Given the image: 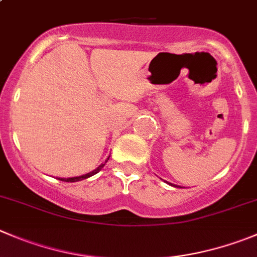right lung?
I'll return each instance as SVG.
<instances>
[{
  "label": "right lung",
  "instance_id": "obj_1",
  "mask_svg": "<svg viewBox=\"0 0 257 257\" xmlns=\"http://www.w3.org/2000/svg\"><path fill=\"white\" fill-rule=\"evenodd\" d=\"M108 159H109V156H108V158H107V160H108ZM107 160H106V163H107ZM103 167H104V164H101V165H99V167L97 168L96 170H93V172L88 173V174H85V175H80V177H74V178H59V180H63V182H69V183L79 182V180L87 179V178H89V177H92V175L97 174V173H98L99 170H101Z\"/></svg>",
  "mask_w": 257,
  "mask_h": 257
}]
</instances>
